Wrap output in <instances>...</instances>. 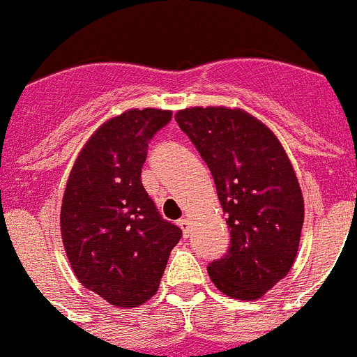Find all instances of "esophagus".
Segmentation results:
<instances>
[{"label":"esophagus","mask_w":357,"mask_h":357,"mask_svg":"<svg viewBox=\"0 0 357 357\" xmlns=\"http://www.w3.org/2000/svg\"><path fill=\"white\" fill-rule=\"evenodd\" d=\"M178 226H181L184 236H189V220L188 219H181V220H178Z\"/></svg>","instance_id":"esophagus-1"}]
</instances>
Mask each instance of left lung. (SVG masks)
<instances>
[{"mask_svg":"<svg viewBox=\"0 0 357 357\" xmlns=\"http://www.w3.org/2000/svg\"><path fill=\"white\" fill-rule=\"evenodd\" d=\"M175 121L212 172L231 233L210 278L226 296L259 300L289 273L300 247L305 205L293 165L273 131L242 108L191 107Z\"/></svg>","mask_w":357,"mask_h":357,"instance_id":"1","label":"left lung"}]
</instances>
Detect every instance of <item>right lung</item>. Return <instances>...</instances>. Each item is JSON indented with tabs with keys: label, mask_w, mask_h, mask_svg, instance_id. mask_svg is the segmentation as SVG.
Instances as JSON below:
<instances>
[{
	"label": "right lung",
	"mask_w": 357,
	"mask_h": 357,
	"mask_svg": "<svg viewBox=\"0 0 357 357\" xmlns=\"http://www.w3.org/2000/svg\"><path fill=\"white\" fill-rule=\"evenodd\" d=\"M172 119L130 108L91 135L68 176L61 238L75 277L119 308L151 300L182 231L159 215L142 184L151 138Z\"/></svg>",
	"instance_id": "right-lung-1"
}]
</instances>
